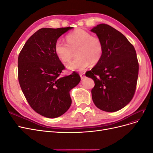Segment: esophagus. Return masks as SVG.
Segmentation results:
<instances>
[{
  "label": "esophagus",
  "mask_w": 153,
  "mask_h": 153,
  "mask_svg": "<svg viewBox=\"0 0 153 153\" xmlns=\"http://www.w3.org/2000/svg\"><path fill=\"white\" fill-rule=\"evenodd\" d=\"M80 78H81L82 80L84 79V78L85 77V74L83 73H80Z\"/></svg>",
  "instance_id": "34e87169"
}]
</instances>
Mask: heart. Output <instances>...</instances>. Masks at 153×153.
Returning a JSON list of instances; mask_svg holds the SVG:
<instances>
[{"instance_id":"heart-1","label":"heart","mask_w":153,"mask_h":153,"mask_svg":"<svg viewBox=\"0 0 153 153\" xmlns=\"http://www.w3.org/2000/svg\"><path fill=\"white\" fill-rule=\"evenodd\" d=\"M67 43L58 39L54 45V51L58 59L66 64L71 61L76 52L77 58L68 68L73 71H81L91 63L96 64L103 57L104 45L98 37L90 32L77 29L69 33L66 37Z\"/></svg>"}]
</instances>
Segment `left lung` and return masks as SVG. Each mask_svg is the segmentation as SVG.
<instances>
[{"label": "left lung", "mask_w": 153, "mask_h": 153, "mask_svg": "<svg viewBox=\"0 0 153 153\" xmlns=\"http://www.w3.org/2000/svg\"><path fill=\"white\" fill-rule=\"evenodd\" d=\"M91 30L104 45L102 59L85 73L95 83L91 91L92 101L101 110L116 112L135 94L138 75L136 51L121 32L108 25L99 24Z\"/></svg>", "instance_id": "8db88e82"}]
</instances>
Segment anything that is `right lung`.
<instances>
[{
  "label": "right lung",
  "mask_w": 153,
  "mask_h": 153,
  "mask_svg": "<svg viewBox=\"0 0 153 153\" xmlns=\"http://www.w3.org/2000/svg\"><path fill=\"white\" fill-rule=\"evenodd\" d=\"M73 27L42 28L32 34L18 59V76L22 91L30 107L48 118H56L70 107L69 91L80 76L74 71L61 76L65 67L54 51L59 38Z\"/></svg>",
  "instance_id": "right-lung-1"
}]
</instances>
